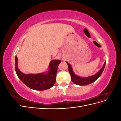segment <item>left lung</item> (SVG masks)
I'll use <instances>...</instances> for the list:
<instances>
[{
  "instance_id": "1",
  "label": "left lung",
  "mask_w": 121,
  "mask_h": 121,
  "mask_svg": "<svg viewBox=\"0 0 121 121\" xmlns=\"http://www.w3.org/2000/svg\"><path fill=\"white\" fill-rule=\"evenodd\" d=\"M66 63L68 64L69 72L71 75L72 81L75 84H76V85L81 86V85H88V84H90L91 83L94 82L95 81H96V80L101 76L102 72H103L105 65L106 61L104 62V65H103V67H102V68L96 73L95 75L88 77H86V78H82L77 75H75L74 74V72L73 71V69L71 65L67 61H66Z\"/></svg>"
}]
</instances>
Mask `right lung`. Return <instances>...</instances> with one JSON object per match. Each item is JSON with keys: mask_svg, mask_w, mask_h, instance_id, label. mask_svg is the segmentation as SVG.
Listing matches in <instances>:
<instances>
[{"mask_svg": "<svg viewBox=\"0 0 121 121\" xmlns=\"http://www.w3.org/2000/svg\"><path fill=\"white\" fill-rule=\"evenodd\" d=\"M60 60H53L50 63L49 71L47 73L37 74H25L17 67V57H15V70L19 78L30 88L36 90H45L52 88L56 82L58 66Z\"/></svg>", "mask_w": 121, "mask_h": 121, "instance_id": "1", "label": "right lung"}]
</instances>
